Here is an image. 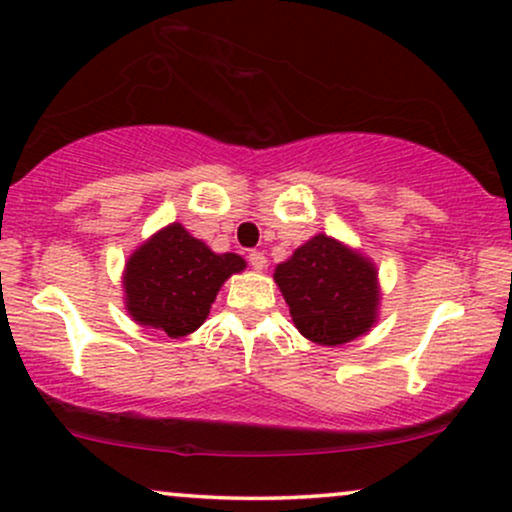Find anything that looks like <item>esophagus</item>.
<instances>
[{
  "mask_svg": "<svg viewBox=\"0 0 512 512\" xmlns=\"http://www.w3.org/2000/svg\"><path fill=\"white\" fill-rule=\"evenodd\" d=\"M249 266L254 268V270H266V266H268L266 254H261V251H251V254H249Z\"/></svg>",
  "mask_w": 512,
  "mask_h": 512,
  "instance_id": "obj_1",
  "label": "esophagus"
}]
</instances>
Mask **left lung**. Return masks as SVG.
Masks as SVG:
<instances>
[{"mask_svg": "<svg viewBox=\"0 0 512 512\" xmlns=\"http://www.w3.org/2000/svg\"><path fill=\"white\" fill-rule=\"evenodd\" d=\"M296 330L315 344L337 346L375 323L377 273L370 261L327 235H315L275 268Z\"/></svg>", "mask_w": 512, "mask_h": 512, "instance_id": "8db88e82", "label": "left lung"}]
</instances>
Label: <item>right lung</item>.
<instances>
[{
  "mask_svg": "<svg viewBox=\"0 0 512 512\" xmlns=\"http://www.w3.org/2000/svg\"><path fill=\"white\" fill-rule=\"evenodd\" d=\"M244 268L237 254H213L180 223L168 225L130 256L125 268L128 311L140 325L178 339L211 311L218 289Z\"/></svg>",
  "mask_w": 512,
  "mask_h": 512,
  "instance_id": "obj_1",
  "label": "right lung"
}]
</instances>
